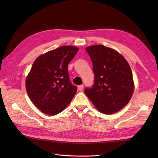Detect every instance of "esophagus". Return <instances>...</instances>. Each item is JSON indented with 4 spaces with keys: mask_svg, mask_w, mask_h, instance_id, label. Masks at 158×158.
I'll list each match as a JSON object with an SVG mask.
<instances>
[{
    "mask_svg": "<svg viewBox=\"0 0 158 158\" xmlns=\"http://www.w3.org/2000/svg\"><path fill=\"white\" fill-rule=\"evenodd\" d=\"M77 88H78L79 91H82L83 89V85H80L78 87H77Z\"/></svg>",
    "mask_w": 158,
    "mask_h": 158,
    "instance_id": "1",
    "label": "esophagus"
}]
</instances>
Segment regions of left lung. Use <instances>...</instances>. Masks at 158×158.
Masks as SVG:
<instances>
[{
  "instance_id": "left-lung-1",
  "label": "left lung",
  "mask_w": 158,
  "mask_h": 158,
  "mask_svg": "<svg viewBox=\"0 0 158 158\" xmlns=\"http://www.w3.org/2000/svg\"><path fill=\"white\" fill-rule=\"evenodd\" d=\"M94 74V84L85 89L87 96L100 112L112 114L125 106L134 92L132 73L123 57L102 45L88 47Z\"/></svg>"
}]
</instances>
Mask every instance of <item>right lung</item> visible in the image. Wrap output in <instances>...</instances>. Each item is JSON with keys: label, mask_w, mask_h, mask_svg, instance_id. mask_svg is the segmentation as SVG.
Wrapping results in <instances>:
<instances>
[{"label": "right lung", "mask_w": 158, "mask_h": 158, "mask_svg": "<svg viewBox=\"0 0 158 158\" xmlns=\"http://www.w3.org/2000/svg\"><path fill=\"white\" fill-rule=\"evenodd\" d=\"M79 49L62 46L40 56L26 80L30 99L43 113H60L69 105L77 88L70 81L68 65Z\"/></svg>", "instance_id": "add662e5"}]
</instances>
